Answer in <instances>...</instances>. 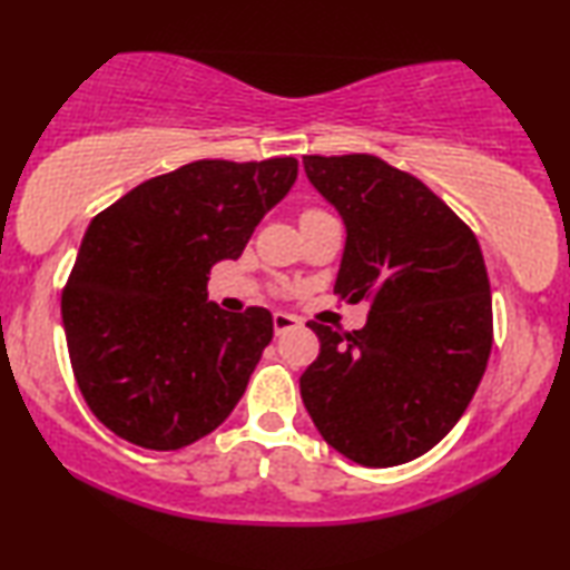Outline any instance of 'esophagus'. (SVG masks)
<instances>
[{"instance_id": "1", "label": "esophagus", "mask_w": 570, "mask_h": 570, "mask_svg": "<svg viewBox=\"0 0 570 570\" xmlns=\"http://www.w3.org/2000/svg\"><path fill=\"white\" fill-rule=\"evenodd\" d=\"M299 325H302V320L294 317V315H288V312H276V315H274V331H276V335H282L286 331H294V327H299Z\"/></svg>"}]
</instances>
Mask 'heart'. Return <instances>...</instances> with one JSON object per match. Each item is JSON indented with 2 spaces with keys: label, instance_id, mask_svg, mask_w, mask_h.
<instances>
[{
  "label": "heart",
  "instance_id": "heart-1",
  "mask_svg": "<svg viewBox=\"0 0 570 570\" xmlns=\"http://www.w3.org/2000/svg\"><path fill=\"white\" fill-rule=\"evenodd\" d=\"M312 212H315V208H312Z\"/></svg>",
  "mask_w": 570,
  "mask_h": 570
}]
</instances>
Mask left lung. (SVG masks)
Instances as JSON below:
<instances>
[{
	"label": "left lung",
	"instance_id": "8db88e82",
	"mask_svg": "<svg viewBox=\"0 0 570 570\" xmlns=\"http://www.w3.org/2000/svg\"><path fill=\"white\" fill-rule=\"evenodd\" d=\"M304 173L346 224L335 294L372 302L362 331L307 323L320 356L299 376L304 407L351 462H411L462 419L491 356L478 237L434 190L374 155H309Z\"/></svg>",
	"mask_w": 570,
	"mask_h": 570
}]
</instances>
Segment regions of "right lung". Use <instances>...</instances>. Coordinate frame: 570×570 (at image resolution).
I'll return each mask as SVG.
<instances>
[{"instance_id":"obj_1","label":"right lung","mask_w":570,"mask_h":570,"mask_svg":"<svg viewBox=\"0 0 570 570\" xmlns=\"http://www.w3.org/2000/svg\"><path fill=\"white\" fill-rule=\"evenodd\" d=\"M296 170L294 157L198 159L141 183L90 222L61 320L79 390L116 436L170 452L235 411L274 338V317L208 302V271L243 255Z\"/></svg>"}]
</instances>
